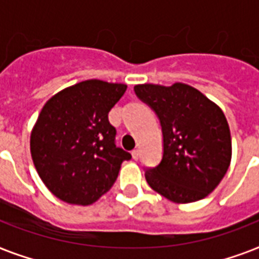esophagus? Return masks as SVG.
<instances>
[{"mask_svg": "<svg viewBox=\"0 0 259 259\" xmlns=\"http://www.w3.org/2000/svg\"><path fill=\"white\" fill-rule=\"evenodd\" d=\"M132 156H133V160H136V161H137L138 158H140V150L134 149L133 152H132Z\"/></svg>", "mask_w": 259, "mask_h": 259, "instance_id": "34e87169", "label": "esophagus"}]
</instances>
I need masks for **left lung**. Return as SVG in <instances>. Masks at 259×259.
I'll return each mask as SVG.
<instances>
[{
	"label": "left lung",
	"instance_id": "obj_1",
	"mask_svg": "<svg viewBox=\"0 0 259 259\" xmlns=\"http://www.w3.org/2000/svg\"><path fill=\"white\" fill-rule=\"evenodd\" d=\"M134 91L161 123L162 160L145 172L150 188L180 204L204 199L219 185L231 162V134L225 113L184 83H145L134 86Z\"/></svg>",
	"mask_w": 259,
	"mask_h": 259
}]
</instances>
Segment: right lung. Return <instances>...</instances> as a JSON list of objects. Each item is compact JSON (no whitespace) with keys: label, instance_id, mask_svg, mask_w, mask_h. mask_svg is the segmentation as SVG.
Returning a JSON list of instances; mask_svg holds the SVG:
<instances>
[{"label":"right lung","instance_id":"1","mask_svg":"<svg viewBox=\"0 0 259 259\" xmlns=\"http://www.w3.org/2000/svg\"><path fill=\"white\" fill-rule=\"evenodd\" d=\"M127 86L98 79L47 101L32 133L30 154L46 187L68 204L90 205L105 195L132 154L115 146L109 111Z\"/></svg>","mask_w":259,"mask_h":259}]
</instances>
